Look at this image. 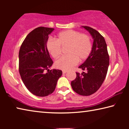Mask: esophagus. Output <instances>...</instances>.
<instances>
[{
  "instance_id": "obj_1",
  "label": "esophagus",
  "mask_w": 129,
  "mask_h": 129,
  "mask_svg": "<svg viewBox=\"0 0 129 129\" xmlns=\"http://www.w3.org/2000/svg\"><path fill=\"white\" fill-rule=\"evenodd\" d=\"M67 71H66V70H64V71H62V73H64V74H65V73H66L67 72Z\"/></svg>"
}]
</instances>
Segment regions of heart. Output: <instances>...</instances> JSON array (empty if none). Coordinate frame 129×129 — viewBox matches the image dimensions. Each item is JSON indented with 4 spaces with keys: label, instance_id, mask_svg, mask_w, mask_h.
<instances>
[{
    "label": "heart",
    "instance_id": "heart-1",
    "mask_svg": "<svg viewBox=\"0 0 129 129\" xmlns=\"http://www.w3.org/2000/svg\"><path fill=\"white\" fill-rule=\"evenodd\" d=\"M68 46L67 54L54 63L56 68L62 70H69L88 57L92 49V44L88 35L81 34L77 30L68 29L58 33L56 41L49 39L46 47L47 51L54 58L59 57L61 47Z\"/></svg>",
    "mask_w": 129,
    "mask_h": 129
}]
</instances>
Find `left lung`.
Wrapping results in <instances>:
<instances>
[{"label": "left lung", "instance_id": "1", "mask_svg": "<svg viewBox=\"0 0 129 129\" xmlns=\"http://www.w3.org/2000/svg\"><path fill=\"white\" fill-rule=\"evenodd\" d=\"M89 32L93 39L90 55L78 68L87 72L76 73L71 82L72 88L81 95H90L96 92L105 79L109 65V56L105 40L97 30L88 26H81Z\"/></svg>", "mask_w": 129, "mask_h": 129}]
</instances>
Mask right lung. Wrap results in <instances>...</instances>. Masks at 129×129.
I'll list each match as a JSON object with an SVG mask.
<instances>
[{"label":"right lung","instance_id":"right-lung-1","mask_svg":"<svg viewBox=\"0 0 129 129\" xmlns=\"http://www.w3.org/2000/svg\"><path fill=\"white\" fill-rule=\"evenodd\" d=\"M54 28L40 27L26 36L19 53V69L24 84L30 93L45 97L53 92L62 72L49 70L53 64L46 44ZM47 70L48 72L45 71Z\"/></svg>","mask_w":129,"mask_h":129}]
</instances>
